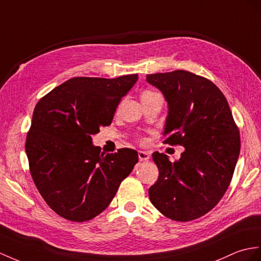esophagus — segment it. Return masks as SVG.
I'll list each match as a JSON object with an SVG mask.
<instances>
[{
	"label": "esophagus",
	"mask_w": 261,
	"mask_h": 261,
	"mask_svg": "<svg viewBox=\"0 0 261 261\" xmlns=\"http://www.w3.org/2000/svg\"><path fill=\"white\" fill-rule=\"evenodd\" d=\"M138 158L141 162H146L149 160V154L147 151H138Z\"/></svg>",
	"instance_id": "esophagus-1"
}]
</instances>
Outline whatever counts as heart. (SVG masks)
<instances>
[{"label":"heart","instance_id":"obj_1","mask_svg":"<svg viewBox=\"0 0 261 261\" xmlns=\"http://www.w3.org/2000/svg\"><path fill=\"white\" fill-rule=\"evenodd\" d=\"M150 93H151V92H145L143 95H145V94H150Z\"/></svg>","mask_w":261,"mask_h":261}]
</instances>
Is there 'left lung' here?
Returning a JSON list of instances; mask_svg holds the SVG:
<instances>
[{"label":"left lung","instance_id":"left-lung-1","mask_svg":"<svg viewBox=\"0 0 261 261\" xmlns=\"http://www.w3.org/2000/svg\"><path fill=\"white\" fill-rule=\"evenodd\" d=\"M146 81L168 104L164 143L185 148L174 163L164 152L152 154L160 176L148 190L149 199L167 218L197 219L229 187L240 152L239 129L212 81L182 69L149 74Z\"/></svg>","mask_w":261,"mask_h":261}]
</instances>
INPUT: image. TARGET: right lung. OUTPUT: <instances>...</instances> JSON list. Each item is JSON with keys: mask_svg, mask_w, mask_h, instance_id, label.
<instances>
[{"mask_svg": "<svg viewBox=\"0 0 261 261\" xmlns=\"http://www.w3.org/2000/svg\"><path fill=\"white\" fill-rule=\"evenodd\" d=\"M137 80V74L74 77L36 104L25 150L36 188L61 217L77 222L96 217L138 163L134 149L105 154L92 143Z\"/></svg>", "mask_w": 261, "mask_h": 261, "instance_id": "1", "label": "right lung"}]
</instances>
